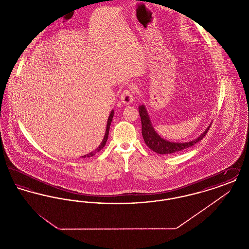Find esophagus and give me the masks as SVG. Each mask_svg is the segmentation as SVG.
Returning <instances> with one entry per match:
<instances>
[{
    "label": "esophagus",
    "instance_id": "1",
    "mask_svg": "<svg viewBox=\"0 0 249 249\" xmlns=\"http://www.w3.org/2000/svg\"><path fill=\"white\" fill-rule=\"evenodd\" d=\"M120 101L124 105H130L133 102V94L129 89L123 90V92L120 95Z\"/></svg>",
    "mask_w": 249,
    "mask_h": 249
}]
</instances>
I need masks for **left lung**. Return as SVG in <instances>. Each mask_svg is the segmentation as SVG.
Segmentation results:
<instances>
[{
	"label": "left lung",
	"mask_w": 249,
	"mask_h": 249,
	"mask_svg": "<svg viewBox=\"0 0 249 249\" xmlns=\"http://www.w3.org/2000/svg\"><path fill=\"white\" fill-rule=\"evenodd\" d=\"M139 114L142 121V135L143 141L145 144L156 153L160 155L174 154L180 152L186 148H189L190 146L194 145L195 143L200 142L201 139L205 136L207 131L210 129L211 124L207 127V129L204 130L201 135L190 142H175L167 141L165 139L161 138L154 130L152 123L149 119V116L147 114V111L145 107L142 105L139 107Z\"/></svg>",
	"instance_id": "8db88e82"
}]
</instances>
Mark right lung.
Listing matches in <instances>:
<instances>
[{
    "mask_svg": "<svg viewBox=\"0 0 249 249\" xmlns=\"http://www.w3.org/2000/svg\"><path fill=\"white\" fill-rule=\"evenodd\" d=\"M113 117H114V110H112V111H111V113H110V115H109V117H108V119H107V130H106L105 137H104L103 141L101 142V144H100V145L95 149L94 151H92V152H90V153H89V154L84 155V156H82V158H89V157H92V156H94L97 152L101 151V150L104 148V146H105V145H106V143H107V139H108V134H109V130H110V125H111V122H112Z\"/></svg>",
    "mask_w": 249,
    "mask_h": 249,
    "instance_id": "obj_1",
    "label": "right lung"
}]
</instances>
